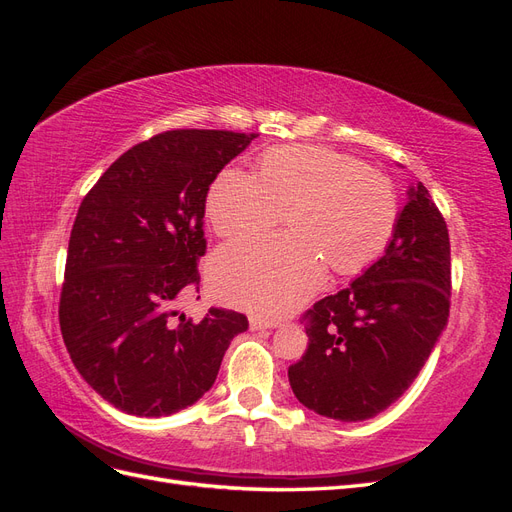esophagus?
<instances>
[{
  "label": "esophagus",
  "instance_id": "obj_1",
  "mask_svg": "<svg viewBox=\"0 0 512 512\" xmlns=\"http://www.w3.org/2000/svg\"><path fill=\"white\" fill-rule=\"evenodd\" d=\"M275 327H277L275 320H265V318H258V316L250 318V329L252 331H265V329H275Z\"/></svg>",
  "mask_w": 512,
  "mask_h": 512
}]
</instances>
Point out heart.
I'll use <instances>...</instances> for the list:
<instances>
[{
  "mask_svg": "<svg viewBox=\"0 0 512 512\" xmlns=\"http://www.w3.org/2000/svg\"><path fill=\"white\" fill-rule=\"evenodd\" d=\"M282 215L286 237L230 245L211 260L218 297L262 316H282L312 297L324 267L361 273L389 247L399 198L393 181L327 147H275L250 177L226 168L207 192V220L222 239L265 235Z\"/></svg>",
  "mask_w": 512,
  "mask_h": 512,
  "instance_id": "obj_1",
  "label": "heart"
}]
</instances>
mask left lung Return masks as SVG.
<instances>
[{
	"label": "left lung",
	"instance_id": "left-lung-1",
	"mask_svg": "<svg viewBox=\"0 0 512 512\" xmlns=\"http://www.w3.org/2000/svg\"><path fill=\"white\" fill-rule=\"evenodd\" d=\"M451 241L425 185H410L395 235L363 275L303 314L307 350L288 367L309 410L356 423L408 391L446 327Z\"/></svg>",
	"mask_w": 512,
	"mask_h": 512
}]
</instances>
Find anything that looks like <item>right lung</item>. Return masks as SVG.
Returning <instances> with one entry per match:
<instances>
[{
    "instance_id": "add662e5",
    "label": "right lung",
    "mask_w": 512,
    "mask_h": 512,
    "mask_svg": "<svg viewBox=\"0 0 512 512\" xmlns=\"http://www.w3.org/2000/svg\"><path fill=\"white\" fill-rule=\"evenodd\" d=\"M258 134L166 130L119 156L70 232L59 327L72 363L108 404L136 416L192 406L218 378L247 318L177 312L198 292L207 192Z\"/></svg>"
}]
</instances>
